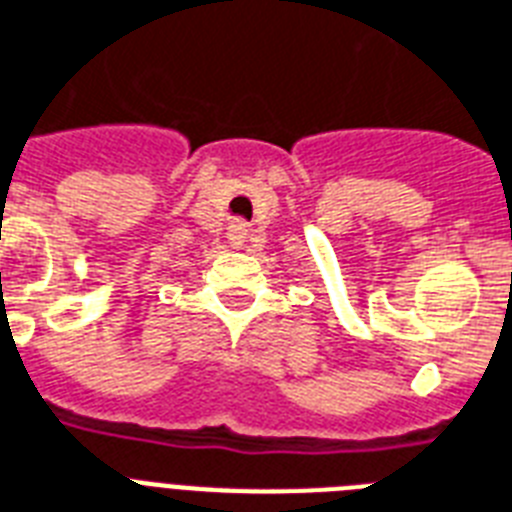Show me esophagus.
<instances>
[{"label":"esophagus","instance_id":"esophagus-1","mask_svg":"<svg viewBox=\"0 0 512 512\" xmlns=\"http://www.w3.org/2000/svg\"><path fill=\"white\" fill-rule=\"evenodd\" d=\"M244 239H247V223L234 220V223L228 226V242L234 244V247H239V244H244Z\"/></svg>","mask_w":512,"mask_h":512}]
</instances>
